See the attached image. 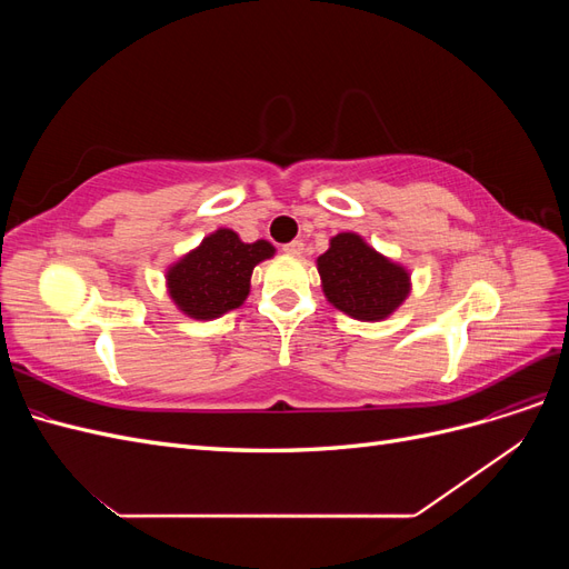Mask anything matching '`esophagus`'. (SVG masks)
I'll return each instance as SVG.
<instances>
[{"label": "esophagus", "mask_w": 569, "mask_h": 569, "mask_svg": "<svg viewBox=\"0 0 569 569\" xmlns=\"http://www.w3.org/2000/svg\"><path fill=\"white\" fill-rule=\"evenodd\" d=\"M282 249H284L287 256H301V253H303V242H301V239H295V242L284 244Z\"/></svg>", "instance_id": "34e87169"}]
</instances>
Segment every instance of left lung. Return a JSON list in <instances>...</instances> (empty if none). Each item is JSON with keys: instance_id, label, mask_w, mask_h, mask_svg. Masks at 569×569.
<instances>
[{"instance_id": "1", "label": "left lung", "mask_w": 569, "mask_h": 569, "mask_svg": "<svg viewBox=\"0 0 569 569\" xmlns=\"http://www.w3.org/2000/svg\"><path fill=\"white\" fill-rule=\"evenodd\" d=\"M316 263L325 299L356 320H387L410 295V272L356 232L335 234Z\"/></svg>"}]
</instances>
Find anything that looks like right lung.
<instances>
[{
	"label": "right lung",
	"mask_w": 569,
	"mask_h": 569,
	"mask_svg": "<svg viewBox=\"0 0 569 569\" xmlns=\"http://www.w3.org/2000/svg\"><path fill=\"white\" fill-rule=\"evenodd\" d=\"M274 256L266 239L247 244L234 230L218 228L201 244L168 266L166 287L178 311L194 320H213L242 306L253 268Z\"/></svg>",
	"instance_id": "add662e5"
}]
</instances>
